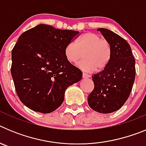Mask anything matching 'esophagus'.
I'll return each instance as SVG.
<instances>
[{
	"label": "esophagus",
	"mask_w": 146,
	"mask_h": 146,
	"mask_svg": "<svg viewBox=\"0 0 146 146\" xmlns=\"http://www.w3.org/2000/svg\"><path fill=\"white\" fill-rule=\"evenodd\" d=\"M90 77H91V76L89 75V74H86V73H83V74H82V78H84V79H88V78H89Z\"/></svg>",
	"instance_id": "34e87169"
}]
</instances>
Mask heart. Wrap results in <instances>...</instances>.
<instances>
[{
    "label": "heart",
    "mask_w": 146,
    "mask_h": 146,
    "mask_svg": "<svg viewBox=\"0 0 146 146\" xmlns=\"http://www.w3.org/2000/svg\"><path fill=\"white\" fill-rule=\"evenodd\" d=\"M111 49L109 42L94 33H86L76 44L69 43L64 50V55L70 64H76L83 56L77 67L86 72L104 69L110 59Z\"/></svg>",
    "instance_id": "1"
}]
</instances>
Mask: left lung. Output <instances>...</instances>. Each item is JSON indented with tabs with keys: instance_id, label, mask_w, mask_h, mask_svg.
Returning <instances> with one entry per match:
<instances>
[{
	"instance_id": "8db88e82",
	"label": "left lung",
	"mask_w": 146,
	"mask_h": 146,
	"mask_svg": "<svg viewBox=\"0 0 146 146\" xmlns=\"http://www.w3.org/2000/svg\"><path fill=\"white\" fill-rule=\"evenodd\" d=\"M111 49L110 59L102 72L92 76L94 88L88 95L89 107L100 113H111L128 99L135 82V60L129 44L114 32L99 28Z\"/></svg>"
}]
</instances>
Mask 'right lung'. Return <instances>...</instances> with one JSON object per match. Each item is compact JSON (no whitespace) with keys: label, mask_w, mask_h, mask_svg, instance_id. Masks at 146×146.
<instances>
[{"label":"right lung","mask_w":146,"mask_h":146,"mask_svg":"<svg viewBox=\"0 0 146 146\" xmlns=\"http://www.w3.org/2000/svg\"><path fill=\"white\" fill-rule=\"evenodd\" d=\"M79 31L40 24L20 35L11 51V73L20 101L33 111L50 113L64 100L66 89L82 72L67 61L64 50Z\"/></svg>","instance_id":"1"}]
</instances>
